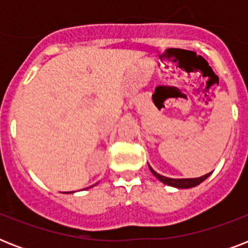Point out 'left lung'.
I'll list each match as a JSON object with an SVG mask.
<instances>
[{"mask_svg":"<svg viewBox=\"0 0 248 248\" xmlns=\"http://www.w3.org/2000/svg\"><path fill=\"white\" fill-rule=\"evenodd\" d=\"M149 166V170H151V172L155 175L157 179H158L161 183L166 185H170V186H173V188H177V189H188V188H193V186H197V185H200L202 181H204L207 179L212 172H208L203 176H200V177H192V179H172V177H166L163 175H159L158 172H155V170L152 169L151 165L148 163Z\"/></svg>","mask_w":248,"mask_h":248,"instance_id":"left-lung-1","label":"left lung"}]
</instances>
